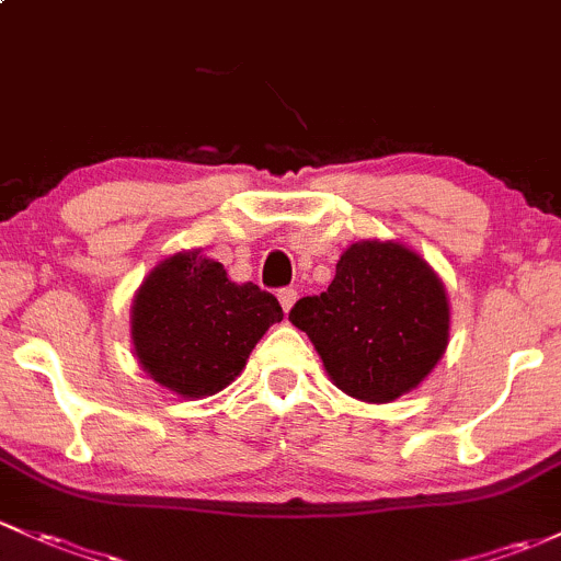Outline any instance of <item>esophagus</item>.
<instances>
[{"label":"esophagus","mask_w":561,"mask_h":561,"mask_svg":"<svg viewBox=\"0 0 561 561\" xmlns=\"http://www.w3.org/2000/svg\"><path fill=\"white\" fill-rule=\"evenodd\" d=\"M276 296H279V304H282V309H285V311H290L293 304L298 300V293L293 290V287H285V290H279Z\"/></svg>","instance_id":"1"}]
</instances>
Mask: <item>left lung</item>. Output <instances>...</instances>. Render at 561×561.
<instances>
[{"mask_svg": "<svg viewBox=\"0 0 561 561\" xmlns=\"http://www.w3.org/2000/svg\"><path fill=\"white\" fill-rule=\"evenodd\" d=\"M290 322L320 352L330 381L365 403H389L427 379L449 344V298L430 263L400 241H357L320 296Z\"/></svg>", "mask_w": 561, "mask_h": 561, "instance_id": "8db88e82", "label": "left lung"}]
</instances>
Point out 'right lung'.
Wrapping results in <instances>:
<instances>
[{
	"label": "right lung",
	"mask_w": 561,
	"mask_h": 561,
	"mask_svg": "<svg viewBox=\"0 0 561 561\" xmlns=\"http://www.w3.org/2000/svg\"><path fill=\"white\" fill-rule=\"evenodd\" d=\"M282 306L257 285H236L202 250L176 252L145 276L131 306V341L141 368L182 398L226 389Z\"/></svg>",
	"instance_id": "obj_1"
}]
</instances>
